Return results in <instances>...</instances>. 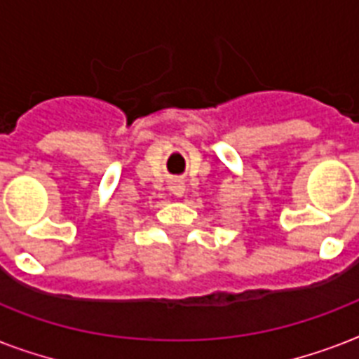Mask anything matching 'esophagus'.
I'll return each instance as SVG.
<instances>
[{"label": "esophagus", "mask_w": 359, "mask_h": 359, "mask_svg": "<svg viewBox=\"0 0 359 359\" xmlns=\"http://www.w3.org/2000/svg\"><path fill=\"white\" fill-rule=\"evenodd\" d=\"M184 191H186V188H184V184H182V182H175V184H173L175 196L182 197V196H184Z\"/></svg>", "instance_id": "obj_1"}]
</instances>
